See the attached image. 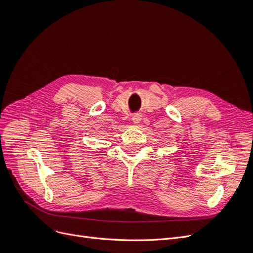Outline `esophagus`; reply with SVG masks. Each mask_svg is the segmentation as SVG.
Returning <instances> with one entry per match:
<instances>
[{"instance_id": "34e87169", "label": "esophagus", "mask_w": 253, "mask_h": 253, "mask_svg": "<svg viewBox=\"0 0 253 253\" xmlns=\"http://www.w3.org/2000/svg\"><path fill=\"white\" fill-rule=\"evenodd\" d=\"M131 120H132V122L134 125H138V124H140V121H141V115L140 114H134L133 116H132V118H131Z\"/></svg>"}]
</instances>
